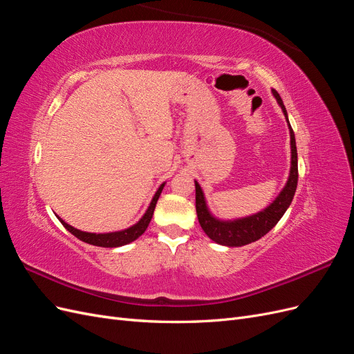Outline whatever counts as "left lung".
Here are the masks:
<instances>
[{
  "label": "left lung",
  "instance_id": "8db88e82",
  "mask_svg": "<svg viewBox=\"0 0 354 354\" xmlns=\"http://www.w3.org/2000/svg\"><path fill=\"white\" fill-rule=\"evenodd\" d=\"M272 93L282 108L288 121V113L281 95L277 94L276 90H272ZM288 127H289V134H291V171H289V178L286 181V186L281 192V195L261 212H257L251 217L234 220V221L217 220L209 214L205 203V198H203V194H202V189L198 185V181H195L198 220L202 230L208 234L209 239L226 246L248 245L251 242L259 241L261 236H264L266 233H269L276 226L277 221L282 218L288 207L291 205L292 198L297 190V183H298V159H297L295 136L289 121H288Z\"/></svg>",
  "mask_w": 354,
  "mask_h": 354
}]
</instances>
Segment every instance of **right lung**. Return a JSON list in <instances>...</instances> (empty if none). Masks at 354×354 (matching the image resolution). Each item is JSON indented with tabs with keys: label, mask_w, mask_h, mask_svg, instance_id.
Wrapping results in <instances>:
<instances>
[{
	"label": "right lung",
	"mask_w": 354,
	"mask_h": 354,
	"mask_svg": "<svg viewBox=\"0 0 354 354\" xmlns=\"http://www.w3.org/2000/svg\"><path fill=\"white\" fill-rule=\"evenodd\" d=\"M165 183L160 185L159 189L156 190V194L151 202V205H149L147 211L145 212V216L140 218V221L136 223L134 226L128 227L125 230H121V232H112V233H88V232H81L78 229H75L72 226H69L68 223H65L63 220H60V223L65 226L73 236H77L80 241L85 242V243H90V245H95V246H103V248H115V246H122V245H127L133 241H136L138 236H142V234L145 233V230L147 229L149 223H151L152 220V216H153V211H155V207H156V202L159 199V195L160 192H162Z\"/></svg>",
	"instance_id": "right-lung-1"
}]
</instances>
